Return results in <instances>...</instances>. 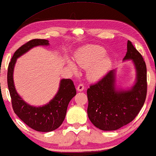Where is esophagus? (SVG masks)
<instances>
[{
    "label": "esophagus",
    "instance_id": "obj_1",
    "mask_svg": "<svg viewBox=\"0 0 156 156\" xmlns=\"http://www.w3.org/2000/svg\"><path fill=\"white\" fill-rule=\"evenodd\" d=\"M84 86L83 84H80L77 86V88H76V90L79 91V92H82V91L84 90Z\"/></svg>",
    "mask_w": 156,
    "mask_h": 156
}]
</instances>
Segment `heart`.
<instances>
[{
    "instance_id": "obj_1",
    "label": "heart",
    "mask_w": 156,
    "mask_h": 156,
    "mask_svg": "<svg viewBox=\"0 0 156 156\" xmlns=\"http://www.w3.org/2000/svg\"><path fill=\"white\" fill-rule=\"evenodd\" d=\"M106 50L102 46L98 45H87L79 50L75 58L81 67L88 70L90 80L96 81L100 80L108 72L112 65V59L109 56H105ZM69 66L74 71L76 67L72 63Z\"/></svg>"
}]
</instances>
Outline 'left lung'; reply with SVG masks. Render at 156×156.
Masks as SVG:
<instances>
[{
	"instance_id": "left-lung-1",
	"label": "left lung",
	"mask_w": 156,
	"mask_h": 156,
	"mask_svg": "<svg viewBox=\"0 0 156 156\" xmlns=\"http://www.w3.org/2000/svg\"><path fill=\"white\" fill-rule=\"evenodd\" d=\"M131 60L136 71L135 84L128 90L116 87V71L111 70L87 90V115L91 122L102 130H116L137 116L146 98L147 69L141 54L131 41L127 44L123 61Z\"/></svg>"
}]
</instances>
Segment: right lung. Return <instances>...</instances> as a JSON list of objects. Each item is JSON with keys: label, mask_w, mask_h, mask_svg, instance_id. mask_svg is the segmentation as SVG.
<instances>
[{"label": "right lung", "mask_w": 156, "mask_h": 156, "mask_svg": "<svg viewBox=\"0 0 156 156\" xmlns=\"http://www.w3.org/2000/svg\"><path fill=\"white\" fill-rule=\"evenodd\" d=\"M49 45L48 40L32 39L21 46L14 53L8 68V87L14 112L28 126L39 132H51L57 129L65 118L70 100L76 95V89L70 79L60 81L54 98L43 106H32L26 102L16 92L13 82V70L17 58L38 46Z\"/></svg>", "instance_id": "add662e5"}]
</instances>
